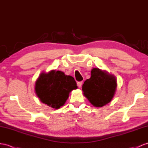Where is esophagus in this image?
<instances>
[{
	"label": "esophagus",
	"instance_id": "34e87169",
	"mask_svg": "<svg viewBox=\"0 0 148 148\" xmlns=\"http://www.w3.org/2000/svg\"><path fill=\"white\" fill-rule=\"evenodd\" d=\"M82 82H77V86H78L79 88H80L81 86H82Z\"/></svg>",
	"mask_w": 148,
	"mask_h": 148
}]
</instances>
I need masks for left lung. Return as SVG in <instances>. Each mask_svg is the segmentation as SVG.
Masks as SVG:
<instances>
[{
  "label": "left lung",
  "mask_w": 148,
  "mask_h": 148,
  "mask_svg": "<svg viewBox=\"0 0 148 148\" xmlns=\"http://www.w3.org/2000/svg\"><path fill=\"white\" fill-rule=\"evenodd\" d=\"M117 80L113 75L99 68H93L91 77L82 86L84 95L93 106L101 107L111 102L117 88Z\"/></svg>",
  "instance_id": "8db88e82"
}]
</instances>
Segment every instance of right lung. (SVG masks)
I'll return each instance as SVG.
<instances>
[{
	"instance_id": "add662e5",
	"label": "right lung",
	"mask_w": 148,
	"mask_h": 148,
	"mask_svg": "<svg viewBox=\"0 0 148 148\" xmlns=\"http://www.w3.org/2000/svg\"><path fill=\"white\" fill-rule=\"evenodd\" d=\"M77 88L74 78L62 71L42 73L35 83V92L40 101L55 109L63 106L69 93Z\"/></svg>"
}]
</instances>
